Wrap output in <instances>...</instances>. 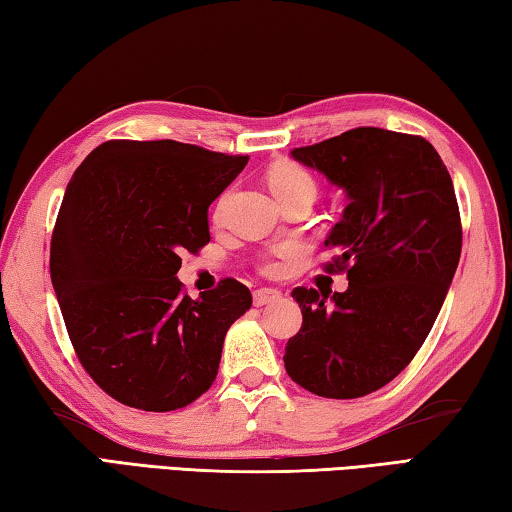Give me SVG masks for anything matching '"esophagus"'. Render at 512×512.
Masks as SVG:
<instances>
[{"instance_id": "obj_1", "label": "esophagus", "mask_w": 512, "mask_h": 512, "mask_svg": "<svg viewBox=\"0 0 512 512\" xmlns=\"http://www.w3.org/2000/svg\"><path fill=\"white\" fill-rule=\"evenodd\" d=\"M280 298H282V293L277 291V289H257V291L253 293V302H255V307L271 305V302L280 300Z\"/></svg>"}]
</instances>
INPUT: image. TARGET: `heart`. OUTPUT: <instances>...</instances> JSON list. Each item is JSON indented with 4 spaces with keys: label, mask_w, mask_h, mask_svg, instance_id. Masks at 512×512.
<instances>
[{
    "label": "heart",
    "mask_w": 512,
    "mask_h": 512,
    "mask_svg": "<svg viewBox=\"0 0 512 512\" xmlns=\"http://www.w3.org/2000/svg\"><path fill=\"white\" fill-rule=\"evenodd\" d=\"M268 185H271L273 194H277V192H284V189L300 187V185L314 187V180H311L309 173L302 167H298V164H277V167H273L271 173H268ZM291 253L293 250H280V253L268 257L262 264V271L268 275L284 273V268H287V259Z\"/></svg>",
    "instance_id": "obj_1"
}]
</instances>
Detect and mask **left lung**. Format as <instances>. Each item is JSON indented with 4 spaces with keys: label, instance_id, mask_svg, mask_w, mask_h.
Wrapping results in <instances>:
<instances>
[{
    "label": "left lung",
    "instance_id": "obj_1",
    "mask_svg": "<svg viewBox=\"0 0 512 512\" xmlns=\"http://www.w3.org/2000/svg\"><path fill=\"white\" fill-rule=\"evenodd\" d=\"M291 158L345 192L325 246L327 271H348V291L298 287L302 327L284 368L298 386L332 400L379 391L427 339L461 259L463 230L452 178L418 135L361 126Z\"/></svg>",
    "mask_w": 512,
    "mask_h": 512
}]
</instances>
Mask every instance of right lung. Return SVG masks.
Listing matches in <instances>:
<instances>
[{"label": "right lung", "mask_w": 512, "mask_h": 512, "mask_svg": "<svg viewBox=\"0 0 512 512\" xmlns=\"http://www.w3.org/2000/svg\"><path fill=\"white\" fill-rule=\"evenodd\" d=\"M246 164L173 140H110L69 180L51 284L79 361L117 402L176 411L216 379L225 334L253 296L225 277L192 300L176 273L183 250L210 241L207 207Z\"/></svg>", "instance_id": "obj_1"}]
</instances>
